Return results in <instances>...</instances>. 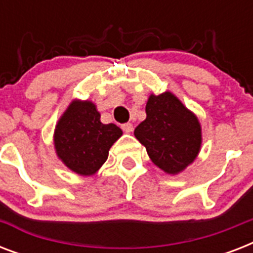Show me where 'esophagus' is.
<instances>
[{
  "instance_id": "obj_1",
  "label": "esophagus",
  "mask_w": 253,
  "mask_h": 253,
  "mask_svg": "<svg viewBox=\"0 0 253 253\" xmlns=\"http://www.w3.org/2000/svg\"><path fill=\"white\" fill-rule=\"evenodd\" d=\"M121 127H122V130L125 131V132H127V134H130L131 131L134 130V126H132V123H123Z\"/></svg>"
}]
</instances>
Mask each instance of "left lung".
I'll list each match as a JSON object with an SVG mask.
<instances>
[{
    "label": "left lung",
    "mask_w": 253,
    "mask_h": 253,
    "mask_svg": "<svg viewBox=\"0 0 253 253\" xmlns=\"http://www.w3.org/2000/svg\"><path fill=\"white\" fill-rule=\"evenodd\" d=\"M146 114L134 131L136 139L159 168L170 174L181 172L200 152L201 126L197 117L169 91L151 94Z\"/></svg>",
    "instance_id": "left-lung-1"
}]
</instances>
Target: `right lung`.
<instances>
[{
  "instance_id": "1",
  "label": "right lung",
  "mask_w": 253,
  "mask_h": 253,
  "mask_svg": "<svg viewBox=\"0 0 253 253\" xmlns=\"http://www.w3.org/2000/svg\"><path fill=\"white\" fill-rule=\"evenodd\" d=\"M101 115L89 101H75L67 109L55 130V148L65 166L89 176L107 160L110 147L122 130L114 123L103 125Z\"/></svg>"
}]
</instances>
